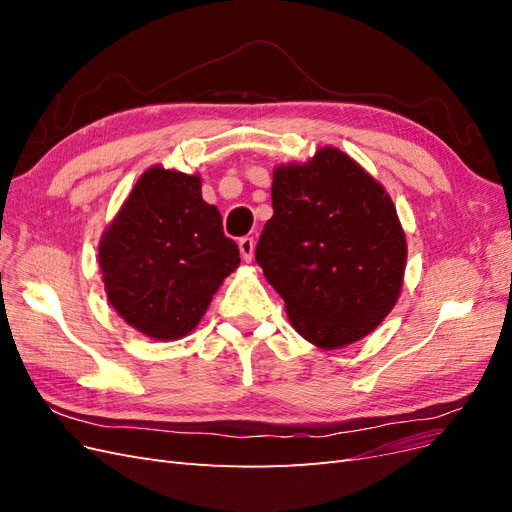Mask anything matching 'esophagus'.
Instances as JSON below:
<instances>
[{
	"mask_svg": "<svg viewBox=\"0 0 512 512\" xmlns=\"http://www.w3.org/2000/svg\"><path fill=\"white\" fill-rule=\"evenodd\" d=\"M254 247H256V241L254 237H243L239 239V252H241V258L245 262H250L254 258Z\"/></svg>",
	"mask_w": 512,
	"mask_h": 512,
	"instance_id": "1",
	"label": "esophagus"
}]
</instances>
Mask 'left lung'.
Instances as JSON below:
<instances>
[{
    "label": "left lung",
    "mask_w": 512,
    "mask_h": 512,
    "mask_svg": "<svg viewBox=\"0 0 512 512\" xmlns=\"http://www.w3.org/2000/svg\"><path fill=\"white\" fill-rule=\"evenodd\" d=\"M256 262L294 331L324 350L369 335L395 307L408 258L391 196L344 151L273 170Z\"/></svg>",
    "instance_id": "8db88e82"
}]
</instances>
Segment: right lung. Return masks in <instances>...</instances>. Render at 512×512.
<instances>
[{"label":"right lung","mask_w":512,"mask_h":512,"mask_svg":"<svg viewBox=\"0 0 512 512\" xmlns=\"http://www.w3.org/2000/svg\"><path fill=\"white\" fill-rule=\"evenodd\" d=\"M200 185L198 175L151 166L100 239L108 303L160 342L188 335L241 262Z\"/></svg>","instance_id":"right-lung-1"}]
</instances>
